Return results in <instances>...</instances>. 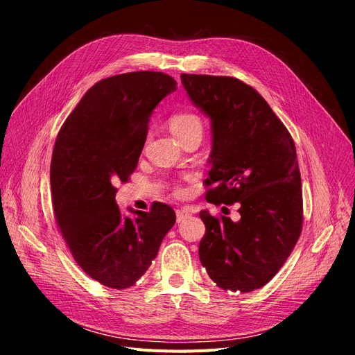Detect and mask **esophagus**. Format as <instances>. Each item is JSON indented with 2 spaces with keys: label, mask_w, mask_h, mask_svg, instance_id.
<instances>
[{
  "label": "esophagus",
  "mask_w": 355,
  "mask_h": 355,
  "mask_svg": "<svg viewBox=\"0 0 355 355\" xmlns=\"http://www.w3.org/2000/svg\"><path fill=\"white\" fill-rule=\"evenodd\" d=\"M194 212H196V211H194L193 208H189V207L182 208V209H178V211H177V221L181 223L182 220L186 218V216H190V215H193Z\"/></svg>",
  "instance_id": "esophagus-1"
}]
</instances>
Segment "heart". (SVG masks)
<instances>
[{"instance_id": "1", "label": "heart", "mask_w": 355, "mask_h": 355, "mask_svg": "<svg viewBox=\"0 0 355 355\" xmlns=\"http://www.w3.org/2000/svg\"><path fill=\"white\" fill-rule=\"evenodd\" d=\"M168 127L178 140H182L186 135L202 130L200 119L190 112H178L171 115L168 119Z\"/></svg>"}]
</instances>
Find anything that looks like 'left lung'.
<instances>
[{
  "mask_svg": "<svg viewBox=\"0 0 355 355\" xmlns=\"http://www.w3.org/2000/svg\"><path fill=\"white\" fill-rule=\"evenodd\" d=\"M190 100L211 119L207 200L239 203L240 220L200 211L199 258L218 288L252 292L289 258L302 230V187L288 128L258 91L232 76L181 73Z\"/></svg>",
  "mask_w": 355,
  "mask_h": 355,
  "instance_id": "left-lung-1",
  "label": "left lung"
}]
</instances>
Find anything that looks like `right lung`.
Masks as SVG:
<instances>
[{"mask_svg": "<svg viewBox=\"0 0 355 355\" xmlns=\"http://www.w3.org/2000/svg\"><path fill=\"white\" fill-rule=\"evenodd\" d=\"M177 83L162 72L101 79L78 103L55 139L51 199L57 227L76 264L106 288H131L150 267L175 212L155 202L123 216L115 194L139 164L148 119Z\"/></svg>", "mask_w": 355, "mask_h": 355, "instance_id": "obj_1", "label": "right lung"}]
</instances>
